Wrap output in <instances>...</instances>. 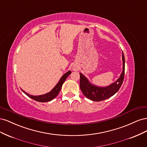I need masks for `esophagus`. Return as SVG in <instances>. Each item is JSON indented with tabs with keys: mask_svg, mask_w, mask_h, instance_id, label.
Listing matches in <instances>:
<instances>
[{
	"mask_svg": "<svg viewBox=\"0 0 147 147\" xmlns=\"http://www.w3.org/2000/svg\"><path fill=\"white\" fill-rule=\"evenodd\" d=\"M78 70V69L77 67H74V70Z\"/></svg>",
	"mask_w": 147,
	"mask_h": 147,
	"instance_id": "34e87169",
	"label": "esophagus"
}]
</instances>
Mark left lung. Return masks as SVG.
Listing matches in <instances>:
<instances>
[{"label":"left lung","instance_id":"8db88e82","mask_svg":"<svg viewBox=\"0 0 147 147\" xmlns=\"http://www.w3.org/2000/svg\"><path fill=\"white\" fill-rule=\"evenodd\" d=\"M123 58V72L117 80L110 84V86L100 88L92 85L88 82L87 78L82 74H80V87L83 94L87 98L93 101H101L109 98L113 96L121 87L124 80V70H125V60L123 53H122Z\"/></svg>","mask_w":147,"mask_h":147}]
</instances>
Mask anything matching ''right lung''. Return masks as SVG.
<instances>
[{"mask_svg": "<svg viewBox=\"0 0 147 147\" xmlns=\"http://www.w3.org/2000/svg\"><path fill=\"white\" fill-rule=\"evenodd\" d=\"M71 73H72V72H71V71H68L67 72L65 73L63 75V76L61 77L59 82H58V83L56 84V86L54 88H53L50 92L47 93V94H45L40 95V96H32V95H30V94H28L27 92H26L23 90H22V91H23V92L24 93H25V94L27 95L28 97H30L31 99H32L36 100V101L40 102H45L50 101V100H53L54 98H55V97L57 95H58L59 92L61 89L62 85H63V84L65 82L66 78L68 77V76Z\"/></svg>", "mask_w": 147, "mask_h": 147, "instance_id": "1", "label": "right lung"}]
</instances>
